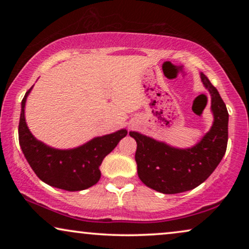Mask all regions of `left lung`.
<instances>
[{"label":"left lung","instance_id":"1","mask_svg":"<svg viewBox=\"0 0 249 249\" xmlns=\"http://www.w3.org/2000/svg\"><path fill=\"white\" fill-rule=\"evenodd\" d=\"M204 87L211 95L213 124L196 145L178 148L137 131L129 135L137 142L135 160L139 179L162 194L188 192L203 183L226 154L229 114L219 91L200 72Z\"/></svg>","mask_w":249,"mask_h":249}]
</instances>
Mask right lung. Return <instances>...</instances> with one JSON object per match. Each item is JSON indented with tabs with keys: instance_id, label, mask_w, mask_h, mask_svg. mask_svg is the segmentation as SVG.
Instances as JSON below:
<instances>
[{
	"instance_id": "obj_1",
	"label": "right lung",
	"mask_w": 249,
	"mask_h": 249,
	"mask_svg": "<svg viewBox=\"0 0 249 249\" xmlns=\"http://www.w3.org/2000/svg\"><path fill=\"white\" fill-rule=\"evenodd\" d=\"M33 87L22 98L19 121V144L27 162L42 181L55 188L79 192L94 186L101 178L104 158L127 136V129L95 137L74 148L51 147L36 139L26 124V101Z\"/></svg>"
}]
</instances>
